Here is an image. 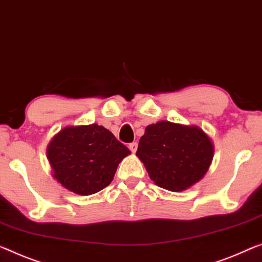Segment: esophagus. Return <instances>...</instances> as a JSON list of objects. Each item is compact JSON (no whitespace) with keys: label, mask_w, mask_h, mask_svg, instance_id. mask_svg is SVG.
<instances>
[{"label":"esophagus","mask_w":262,"mask_h":262,"mask_svg":"<svg viewBox=\"0 0 262 262\" xmlns=\"http://www.w3.org/2000/svg\"><path fill=\"white\" fill-rule=\"evenodd\" d=\"M128 148H130V150L135 154V152L137 151V148H138V143H137V142L131 143L130 145H128Z\"/></svg>","instance_id":"34e87169"}]
</instances>
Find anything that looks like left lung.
I'll return each instance as SVG.
<instances>
[{
  "label": "left lung",
  "mask_w": 262,
  "mask_h": 262,
  "mask_svg": "<svg viewBox=\"0 0 262 262\" xmlns=\"http://www.w3.org/2000/svg\"><path fill=\"white\" fill-rule=\"evenodd\" d=\"M214 147L200 127L162 120L146 126L136 156L156 185L180 192L203 179Z\"/></svg>",
  "instance_id": "left-lung-1"
}]
</instances>
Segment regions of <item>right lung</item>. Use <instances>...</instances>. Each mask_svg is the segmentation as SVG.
Returning a JSON list of instances; mask_svg holds the SVG:
<instances>
[{
  "mask_svg": "<svg viewBox=\"0 0 262 262\" xmlns=\"http://www.w3.org/2000/svg\"><path fill=\"white\" fill-rule=\"evenodd\" d=\"M130 154L98 124L64 127L47 148L54 178L79 195L95 194L110 185L118 164Z\"/></svg>",
  "mask_w": 262,
  "mask_h": 262,
  "instance_id": "obj_1",
  "label": "right lung"
}]
</instances>
